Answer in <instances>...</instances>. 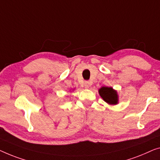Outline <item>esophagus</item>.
I'll list each match as a JSON object with an SVG mask.
<instances>
[{
  "label": "esophagus",
  "instance_id": "esophagus-1",
  "mask_svg": "<svg viewBox=\"0 0 160 160\" xmlns=\"http://www.w3.org/2000/svg\"><path fill=\"white\" fill-rule=\"evenodd\" d=\"M90 87V82H88V81H85V88H86V89H88Z\"/></svg>",
  "mask_w": 160,
  "mask_h": 160
}]
</instances>
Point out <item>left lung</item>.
Instances as JSON below:
<instances>
[{"label":"left lung","instance_id":"obj_1","mask_svg":"<svg viewBox=\"0 0 160 160\" xmlns=\"http://www.w3.org/2000/svg\"><path fill=\"white\" fill-rule=\"evenodd\" d=\"M98 92L103 101L109 105L118 103V95L116 90L111 87H102L98 90Z\"/></svg>","mask_w":160,"mask_h":160}]
</instances>
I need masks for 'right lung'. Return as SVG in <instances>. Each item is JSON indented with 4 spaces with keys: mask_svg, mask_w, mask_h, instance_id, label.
<instances>
[{
    "mask_svg": "<svg viewBox=\"0 0 160 160\" xmlns=\"http://www.w3.org/2000/svg\"><path fill=\"white\" fill-rule=\"evenodd\" d=\"M75 90V88H74V89H72V91H73V90Z\"/></svg>",
    "mask_w": 160,
    "mask_h": 160,
    "instance_id": "1",
    "label": "right lung"
}]
</instances>
